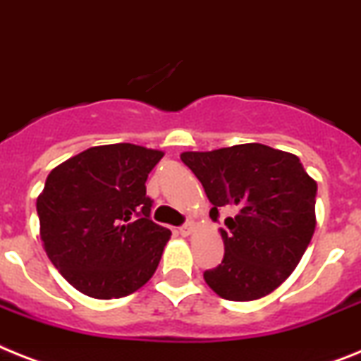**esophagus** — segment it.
I'll return each instance as SVG.
<instances>
[{
	"mask_svg": "<svg viewBox=\"0 0 361 361\" xmlns=\"http://www.w3.org/2000/svg\"><path fill=\"white\" fill-rule=\"evenodd\" d=\"M192 227H195V224L187 222V224H183V226H181L180 229H178V231H180L181 237H189L190 233H192Z\"/></svg>",
	"mask_w": 361,
	"mask_h": 361,
	"instance_id": "34e87169",
	"label": "esophagus"
}]
</instances>
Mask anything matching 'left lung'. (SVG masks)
<instances>
[{"instance_id": "obj_1", "label": "left lung", "mask_w": 361, "mask_h": 361, "mask_svg": "<svg viewBox=\"0 0 361 361\" xmlns=\"http://www.w3.org/2000/svg\"><path fill=\"white\" fill-rule=\"evenodd\" d=\"M180 157L202 181L214 222L222 207L235 211L220 227L222 264L204 274L209 288L227 301H255L279 288L316 229L317 183L299 157L260 143Z\"/></svg>"}]
</instances>
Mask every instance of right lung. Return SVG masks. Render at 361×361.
Instances as JSON below:
<instances>
[{"instance_id": "add662e5", "label": "right lung", "mask_w": 361, "mask_h": 361, "mask_svg": "<svg viewBox=\"0 0 361 361\" xmlns=\"http://www.w3.org/2000/svg\"><path fill=\"white\" fill-rule=\"evenodd\" d=\"M161 150L132 143L92 147L54 166L36 200L40 238L73 288L119 299L148 283L171 231L150 220L148 174Z\"/></svg>"}]
</instances>
